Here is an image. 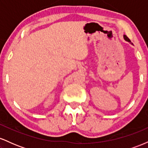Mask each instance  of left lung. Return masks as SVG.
<instances>
[{
	"mask_svg": "<svg viewBox=\"0 0 148 148\" xmlns=\"http://www.w3.org/2000/svg\"><path fill=\"white\" fill-rule=\"evenodd\" d=\"M124 39H125V40H126V41H127V42H130V43H131V44H132V45H133V44H132V42H131V41H130V39H129V38H128V37H127L126 36V35H124Z\"/></svg>",
	"mask_w": 148,
	"mask_h": 148,
	"instance_id": "8db88e82",
	"label": "left lung"
}]
</instances>
